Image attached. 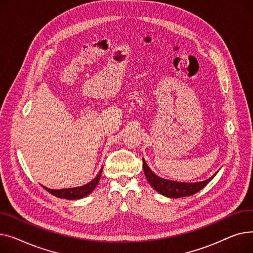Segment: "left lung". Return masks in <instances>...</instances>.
I'll return each mask as SVG.
<instances>
[{"label":"left lung","mask_w":253,"mask_h":253,"mask_svg":"<svg viewBox=\"0 0 253 253\" xmlns=\"http://www.w3.org/2000/svg\"><path fill=\"white\" fill-rule=\"evenodd\" d=\"M143 159V169L146 175V179L151 185V187L156 190L159 194L169 197V198H180V197H186L191 196L195 193L199 192L201 189H203L207 184H209L214 175L217 173V171L211 175L210 179H207L202 182H196V183H184V182H175L170 180L162 179V177L155 174L150 168L147 166V163L144 158Z\"/></svg>","instance_id":"8db88e82"}]
</instances>
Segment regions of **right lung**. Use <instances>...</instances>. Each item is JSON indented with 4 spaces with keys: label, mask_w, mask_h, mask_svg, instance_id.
Returning a JSON list of instances; mask_svg holds the SVG:
<instances>
[{
    "label": "right lung",
    "mask_w": 253,
    "mask_h": 253,
    "mask_svg": "<svg viewBox=\"0 0 253 253\" xmlns=\"http://www.w3.org/2000/svg\"><path fill=\"white\" fill-rule=\"evenodd\" d=\"M102 170H103V168L101 169V170L99 171V173L97 174L95 179H93L90 183H87L84 186H80V187H76V188H68V189H60V190L49 189L42 185V186L43 189H46L49 193H51L52 195H54L58 198H63V199H68V200L81 199V198L87 196L88 194H91V193L94 191V189L97 187V185L100 181Z\"/></svg>",
    "instance_id": "1"
}]
</instances>
